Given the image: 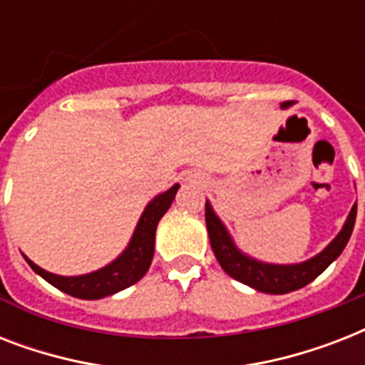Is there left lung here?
I'll return each instance as SVG.
<instances>
[{
  "label": "left lung",
  "instance_id": "1",
  "mask_svg": "<svg viewBox=\"0 0 365 365\" xmlns=\"http://www.w3.org/2000/svg\"><path fill=\"white\" fill-rule=\"evenodd\" d=\"M288 104L289 102H284L282 106ZM205 217L208 237H210V246L223 271L227 272L229 277H233L235 280H239V282L246 284L257 292L280 295L295 292V289L312 282L318 274H322L328 269L331 261L339 257L349 239H351L352 229H354L356 205L352 206L351 214L346 217L345 227L335 237L334 242L329 244L322 254H318L317 257H312L305 263H299V265H267V263H259L248 255L240 254L239 250L235 248L233 240L229 239L227 231L222 225V222L217 220L208 202L205 206Z\"/></svg>",
  "mask_w": 365,
  "mask_h": 365
}]
</instances>
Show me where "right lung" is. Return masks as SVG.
Returning a JSON list of instances; mask_svg holds the SVG:
<instances>
[{
    "label": "right lung",
    "instance_id": "1",
    "mask_svg": "<svg viewBox=\"0 0 365 365\" xmlns=\"http://www.w3.org/2000/svg\"><path fill=\"white\" fill-rule=\"evenodd\" d=\"M178 187H180L178 183L172 185L166 193L155 197L149 202L142 217H140V222H138V227L132 235L128 248L104 269L91 272V274H83V277H58L53 272L43 271L41 267H37L36 263H31L26 257L28 265L39 277L45 278L48 284H53L54 288H58L60 292H64L71 297H79V299H102V297H108V295L128 288L132 284H136L151 265L157 223H159L160 217L165 216V212L170 208Z\"/></svg>",
    "mask_w": 365,
    "mask_h": 365
}]
</instances>
